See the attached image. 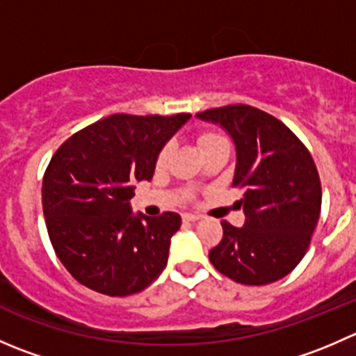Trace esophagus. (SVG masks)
<instances>
[{"mask_svg":"<svg viewBox=\"0 0 356 356\" xmlns=\"http://www.w3.org/2000/svg\"><path fill=\"white\" fill-rule=\"evenodd\" d=\"M182 218H184V220H188V222H196V220H200L201 215H198V213H184V215H182Z\"/></svg>","mask_w":356,"mask_h":356,"instance_id":"34e87169","label":"esophagus"}]
</instances>
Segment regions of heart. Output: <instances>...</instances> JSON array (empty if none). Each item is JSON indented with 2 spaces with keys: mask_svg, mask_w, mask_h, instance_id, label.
Here are the masks:
<instances>
[{
  "mask_svg": "<svg viewBox=\"0 0 356 356\" xmlns=\"http://www.w3.org/2000/svg\"><path fill=\"white\" fill-rule=\"evenodd\" d=\"M220 143H227V139H225L222 134H217V132H203V134L198 136V145L201 152H204V149L211 148V146L215 145H220ZM170 153H172L170 145H165L163 148L160 149V153H158L156 156L158 167H163V165L167 163L168 158H170Z\"/></svg>",
  "mask_w": 356,
  "mask_h": 356,
  "instance_id": "heart-1",
  "label": "heart"
}]
</instances>
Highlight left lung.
Returning <instances> with one entry per match:
<instances>
[{"mask_svg": "<svg viewBox=\"0 0 356 356\" xmlns=\"http://www.w3.org/2000/svg\"><path fill=\"white\" fill-rule=\"evenodd\" d=\"M196 115L234 139L232 186L245 189V225L222 222V241L208 253L211 265L239 284L279 281L300 264L317 227L322 188L314 158L288 125L254 106L239 103Z\"/></svg>", "mask_w": 356, "mask_h": 356, "instance_id": "obj_1", "label": "left lung"}]
</instances>
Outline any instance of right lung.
<instances>
[{
  "mask_svg": "<svg viewBox=\"0 0 356 356\" xmlns=\"http://www.w3.org/2000/svg\"><path fill=\"white\" fill-rule=\"evenodd\" d=\"M191 113H117L81 129L56 149L42 179L49 241L72 277L108 296L148 288L167 267L181 215H134L136 181L153 177L156 156Z\"/></svg>",
  "mask_w": 356,
  "mask_h": 356,
  "instance_id": "1",
  "label": "right lung"
}]
</instances>
